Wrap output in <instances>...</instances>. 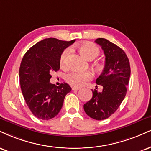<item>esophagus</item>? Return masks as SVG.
Wrapping results in <instances>:
<instances>
[{"mask_svg": "<svg viewBox=\"0 0 151 151\" xmlns=\"http://www.w3.org/2000/svg\"><path fill=\"white\" fill-rule=\"evenodd\" d=\"M72 88V90H74V91H75V90L78 91V90L81 89V88H79V87H77V86H73Z\"/></svg>", "mask_w": 151, "mask_h": 151, "instance_id": "34e87169", "label": "esophagus"}]
</instances>
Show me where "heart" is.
Wrapping results in <instances>:
<instances>
[{"label":"heart","instance_id":"1","mask_svg":"<svg viewBox=\"0 0 151 151\" xmlns=\"http://www.w3.org/2000/svg\"><path fill=\"white\" fill-rule=\"evenodd\" d=\"M78 50L83 56L88 60H93L97 58L100 54V49L96 45L91 42L81 43L77 46ZM71 50L67 48L63 51L60 57V65L65 67L68 65V60ZM93 78V74L91 72H78L72 71L67 74L65 79L71 85L75 86H81L87 81H89Z\"/></svg>","mask_w":151,"mask_h":151}]
</instances>
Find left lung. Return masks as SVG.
<instances>
[{"mask_svg": "<svg viewBox=\"0 0 151 151\" xmlns=\"http://www.w3.org/2000/svg\"><path fill=\"white\" fill-rule=\"evenodd\" d=\"M95 42L101 46L105 56L104 69L96 81L103 86V91L99 92L97 88L92 90V99L83 105V109L90 117L103 120L111 116L124 100L131 70L127 55L122 49L103 38H99Z\"/></svg>", "mask_w": 151, "mask_h": 151, "instance_id": "left-lung-1", "label": "left lung"}]
</instances>
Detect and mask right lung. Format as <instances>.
Listing matches in <instances>:
<instances>
[{"label": "right lung", "instance_id": "add662e5", "mask_svg": "<svg viewBox=\"0 0 151 151\" xmlns=\"http://www.w3.org/2000/svg\"><path fill=\"white\" fill-rule=\"evenodd\" d=\"M75 40L65 41L48 38L32 46L22 60L19 83L24 99L36 117L48 120L60 111L65 96L72 88L66 83H50L52 72L60 70V57Z\"/></svg>", "mask_w": 151, "mask_h": 151}]
</instances>
